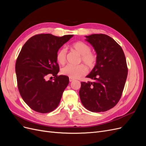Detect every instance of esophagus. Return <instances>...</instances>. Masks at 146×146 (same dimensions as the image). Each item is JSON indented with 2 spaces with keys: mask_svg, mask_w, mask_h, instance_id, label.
I'll use <instances>...</instances> for the list:
<instances>
[{
  "mask_svg": "<svg viewBox=\"0 0 146 146\" xmlns=\"http://www.w3.org/2000/svg\"><path fill=\"white\" fill-rule=\"evenodd\" d=\"M74 80V78H70V77H69V82H73Z\"/></svg>",
  "mask_w": 146,
  "mask_h": 146,
  "instance_id": "1",
  "label": "esophagus"
}]
</instances>
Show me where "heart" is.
Here are the masks:
<instances>
[{
	"label": "heart",
	"mask_w": 146,
	"mask_h": 146,
	"mask_svg": "<svg viewBox=\"0 0 146 146\" xmlns=\"http://www.w3.org/2000/svg\"><path fill=\"white\" fill-rule=\"evenodd\" d=\"M71 47L81 55V61L88 68H92L96 62V55L91 52V47L87 44L82 41H77L72 44ZM67 58V50L61 48L56 54V60L58 63L63 65ZM61 72L64 76L72 78H77L83 76L86 72V68L82 64L74 66L68 64L61 70Z\"/></svg>",
	"instance_id": "1"
}]
</instances>
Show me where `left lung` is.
Masks as SVG:
<instances>
[{"instance_id":"left-lung-1","label":"left lung","mask_w":146,"mask_h":146,"mask_svg":"<svg viewBox=\"0 0 146 146\" xmlns=\"http://www.w3.org/2000/svg\"><path fill=\"white\" fill-rule=\"evenodd\" d=\"M97 54L96 63L86 77L94 82H81L82 104L92 112H104L119 102L125 86L128 69L122 48L104 34L85 36Z\"/></svg>"}]
</instances>
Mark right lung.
I'll return each mask as SVG.
<instances>
[{
  "label": "right lung",
  "mask_w": 146,
  "mask_h": 146,
  "mask_svg": "<svg viewBox=\"0 0 146 146\" xmlns=\"http://www.w3.org/2000/svg\"><path fill=\"white\" fill-rule=\"evenodd\" d=\"M73 36L39 34L22 47L15 66L17 86L22 98L34 111L47 113L58 106L69 80L66 76H57L56 54ZM48 74L54 77V81L45 80Z\"/></svg>",
  "instance_id": "1"
}]
</instances>
